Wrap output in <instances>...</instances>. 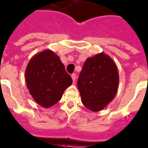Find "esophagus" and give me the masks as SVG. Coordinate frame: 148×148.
Listing matches in <instances>:
<instances>
[{"mask_svg":"<svg viewBox=\"0 0 148 148\" xmlns=\"http://www.w3.org/2000/svg\"><path fill=\"white\" fill-rule=\"evenodd\" d=\"M71 77H72V80H73V81H74V82H75V81H76V79H77L76 74H72Z\"/></svg>","mask_w":148,"mask_h":148,"instance_id":"esophagus-1","label":"esophagus"}]
</instances>
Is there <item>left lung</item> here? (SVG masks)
Listing matches in <instances>:
<instances>
[{"label": "left lung", "mask_w": 148, "mask_h": 148, "mask_svg": "<svg viewBox=\"0 0 148 148\" xmlns=\"http://www.w3.org/2000/svg\"><path fill=\"white\" fill-rule=\"evenodd\" d=\"M118 86V68L109 55L102 52L86 60L77 80L85 107L93 112L103 109L114 99Z\"/></svg>", "instance_id": "left-lung-1"}]
</instances>
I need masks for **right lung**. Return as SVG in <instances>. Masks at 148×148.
I'll use <instances>...</instances> for the list:
<instances>
[{
    "label": "right lung",
    "mask_w": 148,
    "mask_h": 148,
    "mask_svg": "<svg viewBox=\"0 0 148 148\" xmlns=\"http://www.w3.org/2000/svg\"><path fill=\"white\" fill-rule=\"evenodd\" d=\"M25 79L32 98L44 108L57 103L64 91L72 84L71 77L59 57L49 49L31 58L26 67Z\"/></svg>",
    "instance_id": "1"
}]
</instances>
